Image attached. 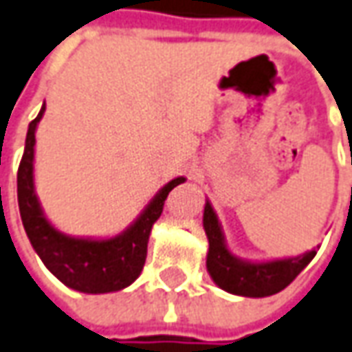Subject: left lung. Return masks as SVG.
<instances>
[{
    "label": "left lung",
    "mask_w": 352,
    "mask_h": 352,
    "mask_svg": "<svg viewBox=\"0 0 352 352\" xmlns=\"http://www.w3.org/2000/svg\"><path fill=\"white\" fill-rule=\"evenodd\" d=\"M202 223L210 243L206 256L208 274L219 289L233 295L252 298L276 295L283 291L310 264V260L316 256V250H308L295 258H279L267 262H250L235 256L227 248L221 223L210 200H206L204 206Z\"/></svg>",
    "instance_id": "left-lung-1"
}]
</instances>
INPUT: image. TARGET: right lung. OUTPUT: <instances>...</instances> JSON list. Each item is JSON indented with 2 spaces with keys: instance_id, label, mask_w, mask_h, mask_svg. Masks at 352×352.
Returning <instances> with one entry per match:
<instances>
[{
  "instance_id": "obj_1",
  "label": "right lung",
  "mask_w": 352,
  "mask_h": 352,
  "mask_svg": "<svg viewBox=\"0 0 352 352\" xmlns=\"http://www.w3.org/2000/svg\"><path fill=\"white\" fill-rule=\"evenodd\" d=\"M44 111L45 106H42L38 117L28 125L25 154L16 173L19 210L30 245L44 266L67 287L88 295L121 291L140 276L152 226L164 212L167 195L186 179L177 177L162 186L140 216L119 235L109 239L65 235L45 217L34 188L36 126Z\"/></svg>"
}]
</instances>
